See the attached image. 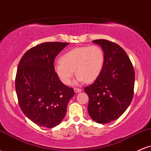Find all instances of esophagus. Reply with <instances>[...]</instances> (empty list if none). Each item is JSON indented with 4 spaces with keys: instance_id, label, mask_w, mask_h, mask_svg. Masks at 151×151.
Here are the masks:
<instances>
[{
    "instance_id": "obj_1",
    "label": "esophagus",
    "mask_w": 151,
    "mask_h": 151,
    "mask_svg": "<svg viewBox=\"0 0 151 151\" xmlns=\"http://www.w3.org/2000/svg\"><path fill=\"white\" fill-rule=\"evenodd\" d=\"M81 91H82V89H77V88H75V89H74V92L75 93L81 92Z\"/></svg>"
}]
</instances>
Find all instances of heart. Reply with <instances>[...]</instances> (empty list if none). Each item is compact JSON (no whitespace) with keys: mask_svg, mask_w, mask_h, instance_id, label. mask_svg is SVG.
Listing matches in <instances>:
<instances>
[{"mask_svg":"<svg viewBox=\"0 0 151 151\" xmlns=\"http://www.w3.org/2000/svg\"><path fill=\"white\" fill-rule=\"evenodd\" d=\"M60 60L54 66V70L62 83L70 84L74 71L78 82L94 81L103 70L105 56L99 46H84L63 54Z\"/></svg>","mask_w":151,"mask_h":151,"instance_id":"heart-1","label":"heart"}]
</instances>
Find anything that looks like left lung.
I'll return each mask as SVG.
<instances>
[{"mask_svg": "<svg viewBox=\"0 0 151 151\" xmlns=\"http://www.w3.org/2000/svg\"><path fill=\"white\" fill-rule=\"evenodd\" d=\"M105 56L101 74L84 88L89 96L88 112L99 124L115 121L124 113L133 99L135 72L124 50L106 40H96Z\"/></svg>", "mask_w": 151, "mask_h": 151, "instance_id": "left-lung-1", "label": "left lung"}]
</instances>
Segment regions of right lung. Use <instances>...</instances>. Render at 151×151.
I'll use <instances>...</instances> for the list:
<instances>
[{"mask_svg": "<svg viewBox=\"0 0 151 151\" xmlns=\"http://www.w3.org/2000/svg\"><path fill=\"white\" fill-rule=\"evenodd\" d=\"M69 43L44 42L27 50L19 62L15 90L24 114L40 126L53 128L63 120L74 95L54 70V61Z\"/></svg>", "mask_w": 151, "mask_h": 151, "instance_id": "right-lung-1", "label": "right lung"}]
</instances>
